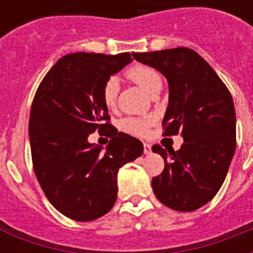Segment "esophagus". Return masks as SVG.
I'll return each mask as SVG.
<instances>
[{
	"label": "esophagus",
	"mask_w": 253,
	"mask_h": 253,
	"mask_svg": "<svg viewBox=\"0 0 253 253\" xmlns=\"http://www.w3.org/2000/svg\"><path fill=\"white\" fill-rule=\"evenodd\" d=\"M144 154L145 155L151 154V145L147 144V143H144Z\"/></svg>",
	"instance_id": "esophagus-1"
}]
</instances>
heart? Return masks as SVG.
<instances>
[{
	"label": "heart",
	"instance_id": "1",
	"mask_svg": "<svg viewBox=\"0 0 253 253\" xmlns=\"http://www.w3.org/2000/svg\"><path fill=\"white\" fill-rule=\"evenodd\" d=\"M126 77L134 84H139L140 87L148 94L154 93L158 87H162V78L160 74L155 68L144 66V64H134L126 71ZM117 95H119V82L116 78H110L106 81L102 88V98H104L105 105L108 108H114L117 102ZM152 123L151 119H134V117H128L123 120L121 128L125 132L133 134H144L147 132V128Z\"/></svg>",
	"mask_w": 253,
	"mask_h": 253
}]
</instances>
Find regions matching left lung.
Instances as JSON below:
<instances>
[{
	"label": "left lung",
	"mask_w": 253,
	"mask_h": 253,
	"mask_svg": "<svg viewBox=\"0 0 253 253\" xmlns=\"http://www.w3.org/2000/svg\"><path fill=\"white\" fill-rule=\"evenodd\" d=\"M169 82L165 136L182 134L179 151L154 145L165 169L152 178L156 198L169 209L193 211L213 200L228 174L236 151L233 99L220 77L190 48L132 53Z\"/></svg>",
	"instance_id": "1"
}]
</instances>
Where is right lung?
<instances>
[{"instance_id":"1","label":"right lung","mask_w":253,"mask_h":253,"mask_svg":"<svg viewBox=\"0 0 253 253\" xmlns=\"http://www.w3.org/2000/svg\"><path fill=\"white\" fill-rule=\"evenodd\" d=\"M132 60L128 52L70 53L35 94L29 117L33 169L53 208L71 220L106 214L117 200L119 169L144 151L140 140L109 124L102 98L106 81ZM95 130L111 137L105 150L88 143Z\"/></svg>"}]
</instances>
